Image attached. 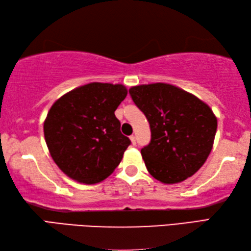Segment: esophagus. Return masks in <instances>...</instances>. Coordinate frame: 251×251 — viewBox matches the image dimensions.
Segmentation results:
<instances>
[{
  "mask_svg": "<svg viewBox=\"0 0 251 251\" xmlns=\"http://www.w3.org/2000/svg\"><path fill=\"white\" fill-rule=\"evenodd\" d=\"M129 139H130V141H131V145L135 146V145H136V137H135L134 135H131V136L129 137Z\"/></svg>",
  "mask_w": 251,
  "mask_h": 251,
  "instance_id": "esophagus-1",
  "label": "esophagus"
}]
</instances>
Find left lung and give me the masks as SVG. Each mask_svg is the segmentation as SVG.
Instances as JSON below:
<instances>
[{
	"label": "left lung",
	"mask_w": 251,
	"mask_h": 251,
	"mask_svg": "<svg viewBox=\"0 0 251 251\" xmlns=\"http://www.w3.org/2000/svg\"><path fill=\"white\" fill-rule=\"evenodd\" d=\"M129 94L150 123L151 142L141 149L148 172L165 184L193 176L214 146L217 117L209 105L166 83L132 86Z\"/></svg>",
	"instance_id": "obj_1"
}]
</instances>
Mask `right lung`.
<instances>
[{"instance_id":"add662e5","label":"right lung","mask_w":251,"mask_h":251,"mask_svg":"<svg viewBox=\"0 0 251 251\" xmlns=\"http://www.w3.org/2000/svg\"><path fill=\"white\" fill-rule=\"evenodd\" d=\"M127 96L122 84L89 83L57 99L44 121L51 158L79 183L95 184L119 166L130 145L114 112Z\"/></svg>"}]
</instances>
